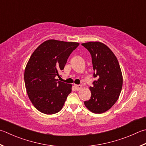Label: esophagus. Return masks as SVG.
I'll list each match as a JSON object with an SVG mask.
<instances>
[{"instance_id": "1", "label": "esophagus", "mask_w": 146, "mask_h": 146, "mask_svg": "<svg viewBox=\"0 0 146 146\" xmlns=\"http://www.w3.org/2000/svg\"><path fill=\"white\" fill-rule=\"evenodd\" d=\"M74 87H75V88L76 90H79L81 89L82 86L81 85H79V84H74Z\"/></svg>"}]
</instances>
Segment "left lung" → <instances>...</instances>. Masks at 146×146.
<instances>
[{"label": "left lung", "instance_id": "obj_1", "mask_svg": "<svg viewBox=\"0 0 146 146\" xmlns=\"http://www.w3.org/2000/svg\"><path fill=\"white\" fill-rule=\"evenodd\" d=\"M92 55L93 78L97 80L90 87L92 96L84 105L90 111L101 114L116 102L121 92L123 76L119 62L112 51L100 42L82 44Z\"/></svg>", "mask_w": 146, "mask_h": 146}]
</instances>
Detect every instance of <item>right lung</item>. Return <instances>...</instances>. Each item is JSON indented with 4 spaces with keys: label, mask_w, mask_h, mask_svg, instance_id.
Returning a JSON list of instances; mask_svg holds the SVG:
<instances>
[{
    "label": "right lung",
    "mask_w": 146,
    "mask_h": 146,
    "mask_svg": "<svg viewBox=\"0 0 146 146\" xmlns=\"http://www.w3.org/2000/svg\"><path fill=\"white\" fill-rule=\"evenodd\" d=\"M78 42L48 40L41 44L30 56L24 74L27 94L38 111L53 114L62 109L72 85L56 77L64 70L68 58Z\"/></svg>",
    "instance_id": "1"
}]
</instances>
